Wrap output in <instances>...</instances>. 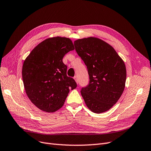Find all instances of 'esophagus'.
Wrapping results in <instances>:
<instances>
[{
	"instance_id": "1",
	"label": "esophagus",
	"mask_w": 151,
	"mask_h": 151,
	"mask_svg": "<svg viewBox=\"0 0 151 151\" xmlns=\"http://www.w3.org/2000/svg\"><path fill=\"white\" fill-rule=\"evenodd\" d=\"M74 80H75V81L76 82V83L78 84V77L76 76H74Z\"/></svg>"
}]
</instances>
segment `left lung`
Listing matches in <instances>:
<instances>
[{
  "instance_id": "8db88e82",
  "label": "left lung",
  "mask_w": 151,
  "mask_h": 151,
  "mask_svg": "<svg viewBox=\"0 0 151 151\" xmlns=\"http://www.w3.org/2000/svg\"><path fill=\"white\" fill-rule=\"evenodd\" d=\"M90 78L81 90L87 107L95 113L109 110L120 98L126 80V66L115 50L101 39L89 37L74 42Z\"/></svg>"
}]
</instances>
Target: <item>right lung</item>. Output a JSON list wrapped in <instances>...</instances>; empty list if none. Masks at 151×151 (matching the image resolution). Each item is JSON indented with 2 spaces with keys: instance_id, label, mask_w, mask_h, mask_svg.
Masks as SVG:
<instances>
[{
  "instance_id": "right-lung-1",
  "label": "right lung",
  "mask_w": 151,
  "mask_h": 151,
  "mask_svg": "<svg viewBox=\"0 0 151 151\" xmlns=\"http://www.w3.org/2000/svg\"><path fill=\"white\" fill-rule=\"evenodd\" d=\"M74 49L68 38H49L25 60L22 67L25 90L38 108L55 112L63 106L70 90L76 88L75 80L67 76V66L63 62L65 54Z\"/></svg>"
}]
</instances>
